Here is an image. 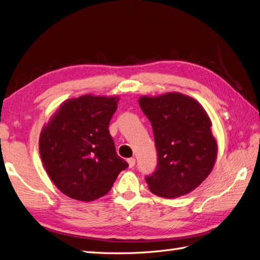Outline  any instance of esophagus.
Instances as JSON below:
<instances>
[{"instance_id": "obj_1", "label": "esophagus", "mask_w": 260, "mask_h": 260, "mask_svg": "<svg viewBox=\"0 0 260 260\" xmlns=\"http://www.w3.org/2000/svg\"><path fill=\"white\" fill-rule=\"evenodd\" d=\"M126 161H128V165H129L130 168H134L135 165H136V159L135 158H129Z\"/></svg>"}]
</instances>
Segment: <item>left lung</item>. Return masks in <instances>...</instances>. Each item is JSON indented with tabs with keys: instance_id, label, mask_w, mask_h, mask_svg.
<instances>
[{
	"instance_id": "1",
	"label": "left lung",
	"mask_w": 260,
	"mask_h": 260,
	"mask_svg": "<svg viewBox=\"0 0 260 260\" xmlns=\"http://www.w3.org/2000/svg\"><path fill=\"white\" fill-rule=\"evenodd\" d=\"M139 105L151 122L158 153L157 170L146 178L150 191L164 198L191 192L210 175L217 159L208 113L179 92L142 95Z\"/></svg>"
}]
</instances>
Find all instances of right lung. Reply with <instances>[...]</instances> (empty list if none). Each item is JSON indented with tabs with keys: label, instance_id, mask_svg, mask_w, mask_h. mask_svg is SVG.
<instances>
[{
	"label": "right lung",
	"instance_id": "add662e5",
	"mask_svg": "<svg viewBox=\"0 0 260 260\" xmlns=\"http://www.w3.org/2000/svg\"><path fill=\"white\" fill-rule=\"evenodd\" d=\"M118 102V95L72 98L43 125L39 138L43 167L68 197L85 203L103 197L128 167L108 129Z\"/></svg>",
	"mask_w": 260,
	"mask_h": 260
}]
</instances>
